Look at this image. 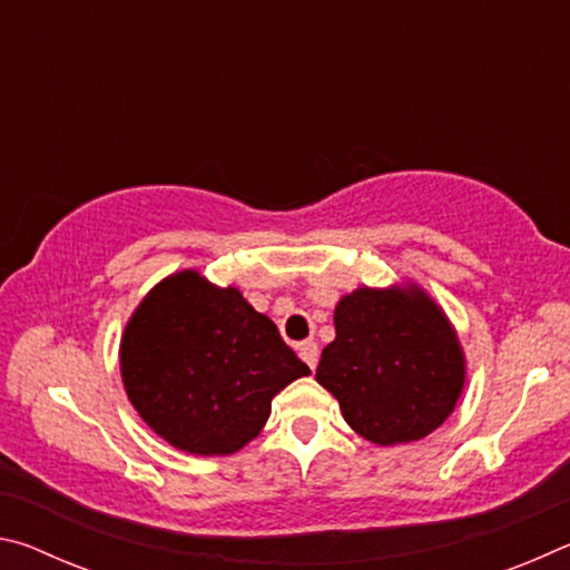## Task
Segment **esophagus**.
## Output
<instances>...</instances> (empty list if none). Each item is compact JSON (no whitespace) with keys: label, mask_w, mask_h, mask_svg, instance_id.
Wrapping results in <instances>:
<instances>
[{"label":"esophagus","mask_w":570,"mask_h":570,"mask_svg":"<svg viewBox=\"0 0 570 570\" xmlns=\"http://www.w3.org/2000/svg\"><path fill=\"white\" fill-rule=\"evenodd\" d=\"M296 352L308 366H312V370L316 366V362H320V346H316V342H302L296 346Z\"/></svg>","instance_id":"1"}]
</instances>
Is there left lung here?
Returning <instances> with one entry per match:
<instances>
[{
    "label": "left lung",
    "instance_id": "1",
    "mask_svg": "<svg viewBox=\"0 0 570 570\" xmlns=\"http://www.w3.org/2000/svg\"><path fill=\"white\" fill-rule=\"evenodd\" d=\"M336 336L316 382L340 400L350 428L374 445L428 438L450 417L465 384V356L442 308L420 286L342 296Z\"/></svg>",
    "mask_w": 570,
    "mask_h": 570
}]
</instances>
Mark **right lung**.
I'll use <instances>...</instances> for the list:
<instances>
[{"mask_svg": "<svg viewBox=\"0 0 570 570\" xmlns=\"http://www.w3.org/2000/svg\"><path fill=\"white\" fill-rule=\"evenodd\" d=\"M128 400L148 428L190 455H230L254 440L272 400L308 366L238 288L193 268L163 278L120 342Z\"/></svg>", "mask_w": 570, "mask_h": 570, "instance_id": "1", "label": "right lung"}]
</instances>
